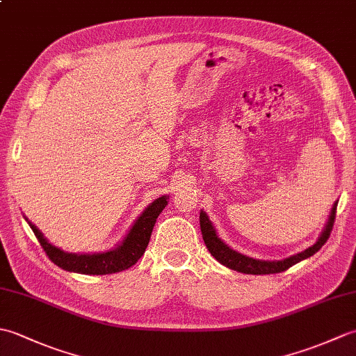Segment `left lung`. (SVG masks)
<instances>
[{"mask_svg": "<svg viewBox=\"0 0 356 356\" xmlns=\"http://www.w3.org/2000/svg\"><path fill=\"white\" fill-rule=\"evenodd\" d=\"M337 203L338 202H335L334 207H332L326 228H324V231L321 232V236L318 240H316V243L312 245L311 248H307L306 251L300 252L297 255L287 257V259H284V260H278V261L255 260V259H251V257H246L243 254L234 251V249H231L228 245L223 243V240L217 236L216 228L213 226V223H211L209 217L205 211H202L200 213V229H202L203 241H205V245L208 248V251L211 252V255H213L218 263H222L223 266L229 268L232 270L243 272V274H252V275L278 274V272L289 269L291 266H293V264H297L298 261L305 260V259H309V257L320 251L321 246L327 241L330 232H332V228H334Z\"/></svg>", "mask_w": 356, "mask_h": 356, "instance_id": "8db88e82", "label": "left lung"}]
</instances>
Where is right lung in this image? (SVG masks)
Instances as JSON below:
<instances>
[{
  "label": "right lung",
  "mask_w": 356,
  "mask_h": 356,
  "mask_svg": "<svg viewBox=\"0 0 356 356\" xmlns=\"http://www.w3.org/2000/svg\"><path fill=\"white\" fill-rule=\"evenodd\" d=\"M166 199H168L166 195H162V197H159L151 203V205L140 214L138 220L134 222L133 228L127 234V237L118 248L99 254L64 252L63 249L49 243V241L44 238L42 232L38 229L35 225L30 223L27 218L26 220L30 225V228H32L35 237L40 241V245L42 246L44 252L47 254L49 259L55 263L56 266L70 272H78V274H115V272L131 268L133 264L138 263L143 252H145L151 232H153V226L156 223V218L162 213V209L168 205Z\"/></svg>",
  "instance_id": "obj_1"
}]
</instances>
